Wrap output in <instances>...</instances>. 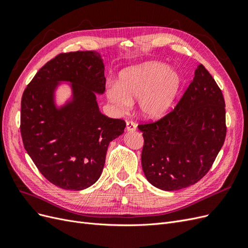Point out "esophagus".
Masks as SVG:
<instances>
[{
	"label": "esophagus",
	"instance_id": "34e87169",
	"mask_svg": "<svg viewBox=\"0 0 248 248\" xmlns=\"http://www.w3.org/2000/svg\"><path fill=\"white\" fill-rule=\"evenodd\" d=\"M126 128L128 131H134L137 130V124L132 121H127L126 123Z\"/></svg>",
	"mask_w": 248,
	"mask_h": 248
}]
</instances>
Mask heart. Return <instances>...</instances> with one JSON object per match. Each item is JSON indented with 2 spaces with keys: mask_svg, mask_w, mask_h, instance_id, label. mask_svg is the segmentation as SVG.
Here are the masks:
<instances>
[{
  "mask_svg": "<svg viewBox=\"0 0 248 248\" xmlns=\"http://www.w3.org/2000/svg\"><path fill=\"white\" fill-rule=\"evenodd\" d=\"M180 88V78L167 65L149 62L124 70L119 85L111 82L107 96L114 107L124 111L139 100V109L148 118L160 117L171 106Z\"/></svg>",
  "mask_w": 248,
  "mask_h": 248,
  "instance_id": "heart-1",
  "label": "heart"
}]
</instances>
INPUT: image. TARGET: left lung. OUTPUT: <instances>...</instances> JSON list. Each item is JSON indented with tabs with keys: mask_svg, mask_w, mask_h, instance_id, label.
I'll list each match as a JSON object with an SVG mask.
<instances>
[{
	"mask_svg": "<svg viewBox=\"0 0 248 248\" xmlns=\"http://www.w3.org/2000/svg\"><path fill=\"white\" fill-rule=\"evenodd\" d=\"M138 127L144 138L141 167L150 183L168 191L196 184L211 169L226 140L221 90L200 64L177 106Z\"/></svg>",
	"mask_w": 248,
	"mask_h": 248,
	"instance_id": "1",
	"label": "left lung"
}]
</instances>
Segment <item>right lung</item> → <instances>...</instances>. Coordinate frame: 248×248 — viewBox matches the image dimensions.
<instances>
[{
    "label": "right lung",
    "mask_w": 248,
    "mask_h": 248,
    "mask_svg": "<svg viewBox=\"0 0 248 248\" xmlns=\"http://www.w3.org/2000/svg\"><path fill=\"white\" fill-rule=\"evenodd\" d=\"M59 80L73 82L75 100L58 111L52 93ZM98 52H62L42 66L21 97L20 133L26 151L50 183L81 190L99 179L109 142L126 123L99 111L95 93L106 91Z\"/></svg>",
    "instance_id": "right-lung-1"
}]
</instances>
